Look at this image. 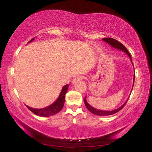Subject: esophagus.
Listing matches in <instances>:
<instances>
[{
    "label": "esophagus",
    "instance_id": "34e87169",
    "mask_svg": "<svg viewBox=\"0 0 152 152\" xmlns=\"http://www.w3.org/2000/svg\"><path fill=\"white\" fill-rule=\"evenodd\" d=\"M85 78V77L83 76H78V77H76V78H75L74 80H73V81H72V83H76V82H78V81H81V80H83V79H84Z\"/></svg>",
    "mask_w": 152,
    "mask_h": 152
}]
</instances>
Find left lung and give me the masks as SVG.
<instances>
[{"label": "left lung", "mask_w": 152, "mask_h": 152, "mask_svg": "<svg viewBox=\"0 0 152 152\" xmlns=\"http://www.w3.org/2000/svg\"><path fill=\"white\" fill-rule=\"evenodd\" d=\"M103 41H105V42L108 43L109 45H111V46L114 47V48H117L118 50H121L122 51L125 52L127 55L129 56V58H131V60H132V57H131V55L129 53V52L128 51V50L126 49V48L124 46L122 43H121L119 42V41H116V39H114V38H103ZM134 79H135V74H134V83H133V85L134 83ZM132 88H133V87H132ZM127 101H128V99L126 100V102L124 103V104H123L121 106H120L119 108H118V109H115V110H113V111H102V110H99V109H95V108L92 107L90 105V104H88V103L86 102V97L84 98V103H85V106H86L87 109L88 110V111H90V112H91L92 114H95V115H98V116H109V115H112V114H116V113H117L118 111H119L120 110H121L122 109L124 108V106H125V104H126Z\"/></svg>", "instance_id": "obj_1"}]
</instances>
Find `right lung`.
I'll list each match as a JSON object with an SVG mask.
<instances>
[{"instance_id":"obj_1","label":"right lung","mask_w":152,"mask_h":152,"mask_svg":"<svg viewBox=\"0 0 152 152\" xmlns=\"http://www.w3.org/2000/svg\"><path fill=\"white\" fill-rule=\"evenodd\" d=\"M34 38L31 39L29 42L34 41ZM68 88H69V84H66L63 87L61 91L60 95L56 99L53 104L51 105L47 106V107L43 108V109H33V108L29 107L27 106V108L32 111L34 114L37 115L39 116H43V117H48V116H53L57 113H58L63 109L64 105V102H65V96L66 92H67Z\"/></svg>"}]
</instances>
